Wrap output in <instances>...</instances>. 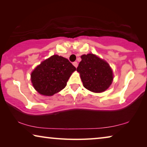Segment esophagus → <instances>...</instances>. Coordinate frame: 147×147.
<instances>
[{"mask_svg": "<svg viewBox=\"0 0 147 147\" xmlns=\"http://www.w3.org/2000/svg\"><path fill=\"white\" fill-rule=\"evenodd\" d=\"M73 65H74V67H75L76 68L77 67H78V63H77L76 61H74V62H73Z\"/></svg>", "mask_w": 147, "mask_h": 147, "instance_id": "esophagus-1", "label": "esophagus"}]
</instances>
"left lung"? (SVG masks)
<instances>
[{"label": "left lung", "instance_id": "1", "mask_svg": "<svg viewBox=\"0 0 147 147\" xmlns=\"http://www.w3.org/2000/svg\"><path fill=\"white\" fill-rule=\"evenodd\" d=\"M81 58L76 71L80 73L84 88L94 93L105 91L113 79L109 65L93 54H84Z\"/></svg>", "mask_w": 147, "mask_h": 147}]
</instances>
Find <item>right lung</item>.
I'll use <instances>...</instances> for the list:
<instances>
[{"mask_svg":"<svg viewBox=\"0 0 147 147\" xmlns=\"http://www.w3.org/2000/svg\"><path fill=\"white\" fill-rule=\"evenodd\" d=\"M75 70V67L67 59L53 55L42 61L32 71V85L41 94L52 96L65 88Z\"/></svg>","mask_w":147,"mask_h":147,"instance_id":"obj_1","label":"right lung"}]
</instances>
